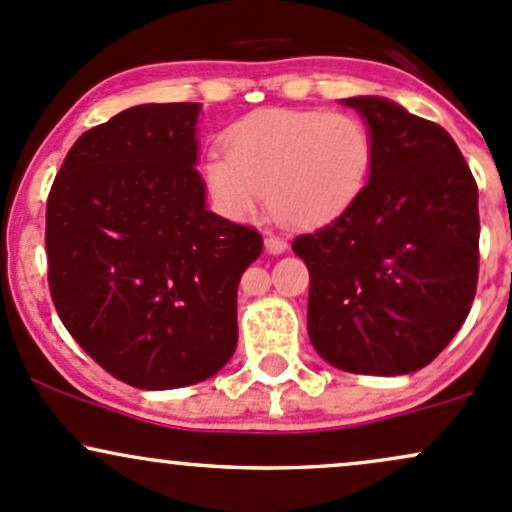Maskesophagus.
<instances>
[{
    "label": "esophagus",
    "instance_id": "esophagus-1",
    "mask_svg": "<svg viewBox=\"0 0 512 512\" xmlns=\"http://www.w3.org/2000/svg\"><path fill=\"white\" fill-rule=\"evenodd\" d=\"M265 250L269 252V255H282V252H286V240L279 238V235H274V233H267Z\"/></svg>",
    "mask_w": 512,
    "mask_h": 512
}]
</instances>
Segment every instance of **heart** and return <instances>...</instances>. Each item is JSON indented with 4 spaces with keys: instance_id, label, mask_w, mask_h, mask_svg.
Here are the masks:
<instances>
[{
    "instance_id": "heart-1",
    "label": "heart",
    "mask_w": 512,
    "mask_h": 512,
    "mask_svg": "<svg viewBox=\"0 0 512 512\" xmlns=\"http://www.w3.org/2000/svg\"><path fill=\"white\" fill-rule=\"evenodd\" d=\"M226 155L211 153L201 177L213 204L233 221L267 206L289 228L338 221L367 187L374 136L359 116L323 109H262L223 136Z\"/></svg>"
}]
</instances>
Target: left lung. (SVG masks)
<instances>
[{
	"label": "left lung",
	"mask_w": 512,
	"mask_h": 512,
	"mask_svg": "<svg viewBox=\"0 0 512 512\" xmlns=\"http://www.w3.org/2000/svg\"><path fill=\"white\" fill-rule=\"evenodd\" d=\"M374 165L338 221L299 235L311 274L308 338L352 374L430 364L471 311L479 279V189L452 136L386 97H350Z\"/></svg>",
	"instance_id": "8db88e82"
}]
</instances>
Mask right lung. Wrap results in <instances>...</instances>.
I'll return each mask as SVG.
<instances>
[{"label": "right lung", "instance_id": "obj_1", "mask_svg": "<svg viewBox=\"0 0 512 512\" xmlns=\"http://www.w3.org/2000/svg\"><path fill=\"white\" fill-rule=\"evenodd\" d=\"M201 104H138L67 153L46 211L55 311L84 352L143 391L199 384L238 345L257 230L206 206Z\"/></svg>", "mask_w": 512, "mask_h": 512}]
</instances>
